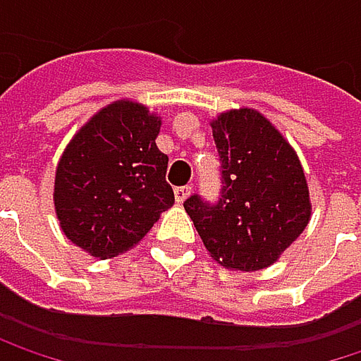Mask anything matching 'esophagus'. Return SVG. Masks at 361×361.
<instances>
[{"mask_svg": "<svg viewBox=\"0 0 361 361\" xmlns=\"http://www.w3.org/2000/svg\"><path fill=\"white\" fill-rule=\"evenodd\" d=\"M173 194H176V200L181 204V202L192 194V188H190V185H181V188H176V192H173Z\"/></svg>", "mask_w": 361, "mask_h": 361, "instance_id": "1", "label": "esophagus"}]
</instances>
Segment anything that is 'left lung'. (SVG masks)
Instances as JSON below:
<instances>
[{
    "mask_svg": "<svg viewBox=\"0 0 361 361\" xmlns=\"http://www.w3.org/2000/svg\"><path fill=\"white\" fill-rule=\"evenodd\" d=\"M221 161V198L183 202L207 252L226 269L274 265L312 219L303 165L288 140L259 110L243 106L211 121Z\"/></svg>",
    "mask_w": 361,
    "mask_h": 361,
    "instance_id": "8db88e82",
    "label": "left lung"
}]
</instances>
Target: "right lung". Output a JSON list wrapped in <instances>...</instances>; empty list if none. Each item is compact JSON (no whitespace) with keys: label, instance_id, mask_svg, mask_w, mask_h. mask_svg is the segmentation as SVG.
Returning a JSON list of instances; mask_svg holds the SVG:
<instances>
[{"label":"right lung","instance_id":"add662e5","mask_svg":"<svg viewBox=\"0 0 361 361\" xmlns=\"http://www.w3.org/2000/svg\"><path fill=\"white\" fill-rule=\"evenodd\" d=\"M161 116L133 100L100 109L66 144L54 178L64 236L98 259L133 249L176 202L157 146Z\"/></svg>","mask_w":361,"mask_h":361}]
</instances>
